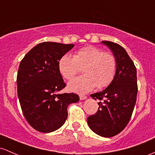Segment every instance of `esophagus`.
<instances>
[{
  "instance_id": "1",
  "label": "esophagus",
  "mask_w": 155,
  "mask_h": 155,
  "mask_svg": "<svg viewBox=\"0 0 155 155\" xmlns=\"http://www.w3.org/2000/svg\"><path fill=\"white\" fill-rule=\"evenodd\" d=\"M79 98H80V100H84L87 98V96H84V95H80L79 96Z\"/></svg>"
}]
</instances>
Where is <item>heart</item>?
<instances>
[{
  "instance_id": "obj_1",
  "label": "heart",
  "mask_w": 155,
  "mask_h": 155,
  "mask_svg": "<svg viewBox=\"0 0 155 155\" xmlns=\"http://www.w3.org/2000/svg\"><path fill=\"white\" fill-rule=\"evenodd\" d=\"M117 66L116 58L113 54L93 45L78 49L74 57L64 54L58 62L59 73L68 80L72 79L82 68L84 75L68 84L70 91L79 93H87L96 87L102 89L108 86L115 78Z\"/></svg>"
}]
</instances>
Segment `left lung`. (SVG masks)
I'll return each instance as SVG.
<instances>
[{
    "mask_svg": "<svg viewBox=\"0 0 155 155\" xmlns=\"http://www.w3.org/2000/svg\"><path fill=\"white\" fill-rule=\"evenodd\" d=\"M110 48L117 60L115 78L103 91L91 95L100 100L98 111L87 118L89 127L97 135L110 137L120 133L128 124L137 99V71L123 47L102 41Z\"/></svg>",
    "mask_w": 155,
    "mask_h": 155,
    "instance_id": "obj_1",
    "label": "left lung"
}]
</instances>
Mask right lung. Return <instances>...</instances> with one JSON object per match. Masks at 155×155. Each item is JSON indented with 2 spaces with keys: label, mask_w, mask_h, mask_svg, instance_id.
<instances>
[{
  "label": "right lung",
  "mask_w": 155,
  "mask_h": 155,
  "mask_svg": "<svg viewBox=\"0 0 155 155\" xmlns=\"http://www.w3.org/2000/svg\"><path fill=\"white\" fill-rule=\"evenodd\" d=\"M74 45L54 42L38 44L20 62L18 95L28 123L39 132H51L60 128L68 117V106L79 101L74 93L57 94L66 84L59 71L58 62Z\"/></svg>",
  "instance_id": "add662e5"
}]
</instances>
